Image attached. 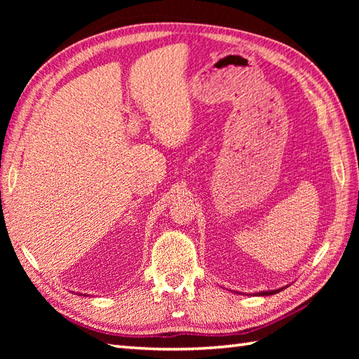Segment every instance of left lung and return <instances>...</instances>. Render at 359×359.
<instances>
[{"label":"left lung","mask_w":359,"mask_h":359,"mask_svg":"<svg viewBox=\"0 0 359 359\" xmlns=\"http://www.w3.org/2000/svg\"><path fill=\"white\" fill-rule=\"evenodd\" d=\"M282 288H278V290H270V292H261L259 293V296H270V294H274V293H279Z\"/></svg>","instance_id":"1"}]
</instances>
